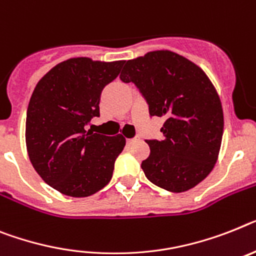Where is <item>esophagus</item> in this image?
Here are the masks:
<instances>
[{"mask_svg": "<svg viewBox=\"0 0 256 256\" xmlns=\"http://www.w3.org/2000/svg\"><path fill=\"white\" fill-rule=\"evenodd\" d=\"M135 142H136V139H126V143H128V146L134 144Z\"/></svg>", "mask_w": 256, "mask_h": 256, "instance_id": "esophagus-1", "label": "esophagus"}]
</instances>
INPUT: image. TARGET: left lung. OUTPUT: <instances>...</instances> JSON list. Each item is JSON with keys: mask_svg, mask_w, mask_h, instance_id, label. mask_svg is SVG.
I'll list each match as a JSON object with an SVG mask.
<instances>
[{"mask_svg": "<svg viewBox=\"0 0 256 256\" xmlns=\"http://www.w3.org/2000/svg\"><path fill=\"white\" fill-rule=\"evenodd\" d=\"M124 64L121 80L139 88L152 117L165 118L162 139L147 140L146 177L172 192L195 188L220 152L224 113L216 88L199 66L174 52H148Z\"/></svg>", "mask_w": 256, "mask_h": 256, "instance_id": "obj_1", "label": "left lung"}]
</instances>
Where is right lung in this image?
Here are the masks:
<instances>
[{
	"instance_id": "obj_1",
	"label": "right lung",
	"mask_w": 256,
	"mask_h": 256,
	"mask_svg": "<svg viewBox=\"0 0 256 256\" xmlns=\"http://www.w3.org/2000/svg\"><path fill=\"white\" fill-rule=\"evenodd\" d=\"M124 61L76 57L50 68L36 84L26 118V146L32 166L54 190L74 198L109 184L126 139L86 132L100 116V96Z\"/></svg>"
}]
</instances>
